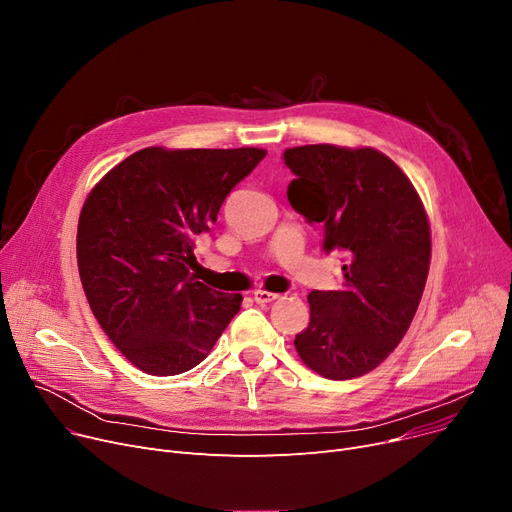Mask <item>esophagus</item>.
I'll use <instances>...</instances> for the list:
<instances>
[{
    "instance_id": "obj_1",
    "label": "esophagus",
    "mask_w": 512,
    "mask_h": 512,
    "mask_svg": "<svg viewBox=\"0 0 512 512\" xmlns=\"http://www.w3.org/2000/svg\"><path fill=\"white\" fill-rule=\"evenodd\" d=\"M277 298H279V294H273V291H266V289L254 291L256 304H269V302H273V300H277Z\"/></svg>"
}]
</instances>
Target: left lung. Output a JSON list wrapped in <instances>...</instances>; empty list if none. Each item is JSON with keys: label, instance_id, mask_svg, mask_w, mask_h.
<instances>
[{"label": "left lung", "instance_id": "left-lung-1", "mask_svg": "<svg viewBox=\"0 0 512 512\" xmlns=\"http://www.w3.org/2000/svg\"><path fill=\"white\" fill-rule=\"evenodd\" d=\"M283 160L296 175L289 204L325 225V252L344 254V287L310 291V323L294 346L325 379L362 377L415 319L431 262L425 206L402 168L373 148L300 145Z\"/></svg>", "mask_w": 512, "mask_h": 512}]
</instances>
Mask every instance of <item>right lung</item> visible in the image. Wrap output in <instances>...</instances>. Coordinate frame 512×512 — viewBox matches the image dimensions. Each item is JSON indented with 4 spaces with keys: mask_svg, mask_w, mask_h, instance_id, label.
Instances as JSON below:
<instances>
[{
    "mask_svg": "<svg viewBox=\"0 0 512 512\" xmlns=\"http://www.w3.org/2000/svg\"><path fill=\"white\" fill-rule=\"evenodd\" d=\"M266 156L260 148H143L102 177L83 204L77 262L91 312L148 375L200 364L241 308L189 273L193 239L216 223L229 191Z\"/></svg>",
    "mask_w": 512,
    "mask_h": 512,
    "instance_id": "add662e5",
    "label": "right lung"
}]
</instances>
